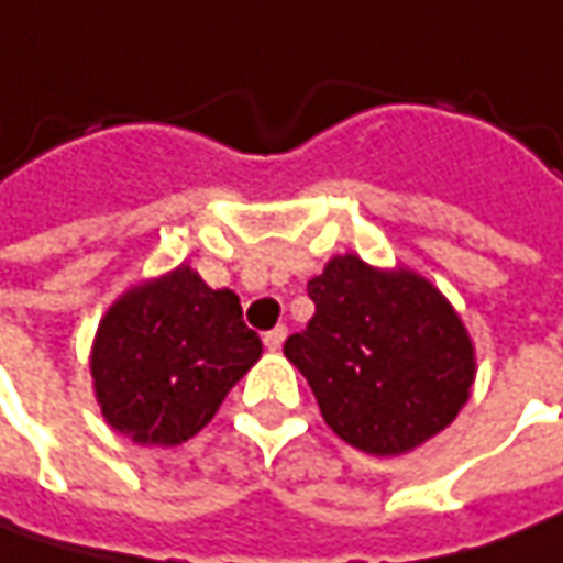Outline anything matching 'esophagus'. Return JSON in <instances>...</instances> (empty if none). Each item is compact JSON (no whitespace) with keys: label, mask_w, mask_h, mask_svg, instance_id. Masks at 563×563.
<instances>
[{"label":"esophagus","mask_w":563,"mask_h":563,"mask_svg":"<svg viewBox=\"0 0 563 563\" xmlns=\"http://www.w3.org/2000/svg\"><path fill=\"white\" fill-rule=\"evenodd\" d=\"M285 338H288V329H285V325H275L272 332H266V335H263V344H266L269 351H278V347L285 344Z\"/></svg>","instance_id":"obj_1"}]
</instances>
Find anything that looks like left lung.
Listing matches in <instances>:
<instances>
[{"mask_svg": "<svg viewBox=\"0 0 563 563\" xmlns=\"http://www.w3.org/2000/svg\"><path fill=\"white\" fill-rule=\"evenodd\" d=\"M307 294L316 313L285 341V357L310 382L338 439L395 457L454 422L476 357L461 316L429 278L344 253L310 278Z\"/></svg>", "mask_w": 563, "mask_h": 563, "instance_id": "left-lung-1", "label": "left lung"}]
</instances>
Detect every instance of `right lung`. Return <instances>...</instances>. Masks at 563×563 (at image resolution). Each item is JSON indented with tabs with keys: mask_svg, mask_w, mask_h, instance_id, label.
Masks as SVG:
<instances>
[{
	"mask_svg": "<svg viewBox=\"0 0 563 563\" xmlns=\"http://www.w3.org/2000/svg\"><path fill=\"white\" fill-rule=\"evenodd\" d=\"M263 354L238 294L190 266L134 285L99 322L90 376L106 422L137 444L194 439Z\"/></svg>",
	"mask_w": 563,
	"mask_h": 563,
	"instance_id": "1",
	"label": "right lung"
}]
</instances>
